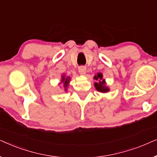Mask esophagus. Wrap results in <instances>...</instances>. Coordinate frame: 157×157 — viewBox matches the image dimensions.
<instances>
[{
  "mask_svg": "<svg viewBox=\"0 0 157 157\" xmlns=\"http://www.w3.org/2000/svg\"><path fill=\"white\" fill-rule=\"evenodd\" d=\"M86 68L83 66H81L80 67H78V72L82 75L86 74Z\"/></svg>",
  "mask_w": 157,
  "mask_h": 157,
  "instance_id": "esophagus-1",
  "label": "esophagus"
}]
</instances>
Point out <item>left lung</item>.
<instances>
[{
	"instance_id": "left-lung-1",
	"label": "left lung",
	"mask_w": 157,
	"mask_h": 157,
	"mask_svg": "<svg viewBox=\"0 0 157 157\" xmlns=\"http://www.w3.org/2000/svg\"><path fill=\"white\" fill-rule=\"evenodd\" d=\"M94 79L97 81V82H96L95 84H94L97 91L102 92V93H106V92L109 91L108 88L106 87V86H105V82L104 80L102 79L101 74H99V73H98L96 76H94Z\"/></svg>"
}]
</instances>
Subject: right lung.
Here are the masks:
<instances>
[{
	"label": "right lung",
	"instance_id": "obj_1",
	"mask_svg": "<svg viewBox=\"0 0 157 157\" xmlns=\"http://www.w3.org/2000/svg\"><path fill=\"white\" fill-rule=\"evenodd\" d=\"M62 82L64 83V87H65V89H66V88L68 86V82H69V78H65V77L63 76L62 77Z\"/></svg>",
	"mask_w": 157,
	"mask_h": 157
}]
</instances>
